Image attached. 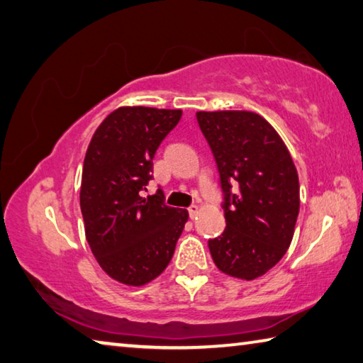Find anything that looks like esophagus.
<instances>
[{
    "label": "esophagus",
    "mask_w": 363,
    "mask_h": 363,
    "mask_svg": "<svg viewBox=\"0 0 363 363\" xmlns=\"http://www.w3.org/2000/svg\"><path fill=\"white\" fill-rule=\"evenodd\" d=\"M199 212V207L198 206H189L188 207V213H189V218H196V215Z\"/></svg>",
    "instance_id": "34e87169"
}]
</instances>
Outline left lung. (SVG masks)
I'll list each match as a JSON object with an SVG mask.
<instances>
[{
  "label": "left lung",
  "mask_w": 363,
  "mask_h": 363,
  "mask_svg": "<svg viewBox=\"0 0 363 363\" xmlns=\"http://www.w3.org/2000/svg\"><path fill=\"white\" fill-rule=\"evenodd\" d=\"M223 191L226 228L208 240L225 274L253 281L276 266L290 247L300 183L291 156L268 121L252 111H198Z\"/></svg>",
  "instance_id": "1"
}]
</instances>
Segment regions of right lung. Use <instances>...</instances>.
I'll use <instances>...</instances> for the list:
<instances>
[{
  "mask_svg": "<svg viewBox=\"0 0 363 363\" xmlns=\"http://www.w3.org/2000/svg\"><path fill=\"white\" fill-rule=\"evenodd\" d=\"M182 110L123 106L108 114L89 143L81 180L86 239L108 276L143 285L167 268L188 221L165 206L164 193L143 196L152 157Z\"/></svg>",
  "mask_w": 363,
  "mask_h": 363,
  "instance_id": "right-lung-1",
  "label": "right lung"
}]
</instances>
